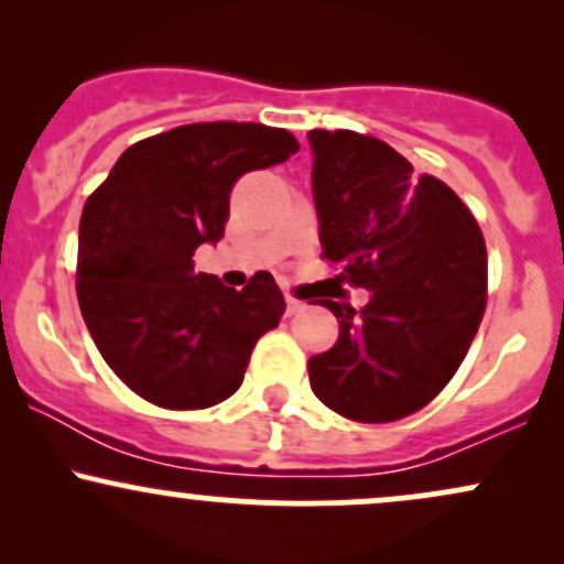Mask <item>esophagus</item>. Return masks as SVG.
<instances>
[{
  "label": "esophagus",
  "instance_id": "esophagus-1",
  "mask_svg": "<svg viewBox=\"0 0 564 564\" xmlns=\"http://www.w3.org/2000/svg\"><path fill=\"white\" fill-rule=\"evenodd\" d=\"M302 310H304V302L294 300V296L286 294V315H296V313H302Z\"/></svg>",
  "mask_w": 564,
  "mask_h": 564
}]
</instances>
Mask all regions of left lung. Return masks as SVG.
Instances as JSON below:
<instances>
[{"label": "left lung", "mask_w": 564, "mask_h": 564, "mask_svg": "<svg viewBox=\"0 0 564 564\" xmlns=\"http://www.w3.org/2000/svg\"><path fill=\"white\" fill-rule=\"evenodd\" d=\"M313 200L326 260L371 291L364 310L323 300L339 339L307 360L321 403L352 422H394L448 384L480 328L482 232L437 177H416L377 138L313 129Z\"/></svg>", "instance_id": "8db88e82"}]
</instances>
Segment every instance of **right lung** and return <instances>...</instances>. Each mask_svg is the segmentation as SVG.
Wrapping results in <instances>:
<instances>
[{
  "mask_svg": "<svg viewBox=\"0 0 564 564\" xmlns=\"http://www.w3.org/2000/svg\"><path fill=\"white\" fill-rule=\"evenodd\" d=\"M300 142L264 124H187L134 142L89 196L76 294L97 349L148 403L193 411L241 387L251 349L286 302L270 273L241 291L193 273L215 246L246 172L283 164Z\"/></svg>",
  "mask_w": 564,
  "mask_h": 564,
  "instance_id": "1",
  "label": "right lung"
}]
</instances>
